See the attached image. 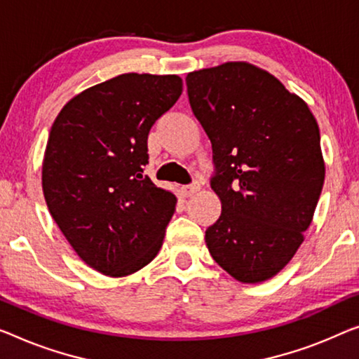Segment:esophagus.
Masks as SVG:
<instances>
[{
	"instance_id": "34e87169",
	"label": "esophagus",
	"mask_w": 359,
	"mask_h": 359,
	"mask_svg": "<svg viewBox=\"0 0 359 359\" xmlns=\"http://www.w3.org/2000/svg\"><path fill=\"white\" fill-rule=\"evenodd\" d=\"M200 189H201V185L198 184V182H195V184H191V185L182 187V191H184L185 196H191V195H195L196 191H200Z\"/></svg>"
}]
</instances>
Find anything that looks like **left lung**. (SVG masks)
<instances>
[{
  "mask_svg": "<svg viewBox=\"0 0 359 359\" xmlns=\"http://www.w3.org/2000/svg\"><path fill=\"white\" fill-rule=\"evenodd\" d=\"M190 106L212 143L222 211L206 229L212 259L242 283L279 274L311 226L325 177L316 117L245 61L189 72Z\"/></svg>",
  "mask_w": 359,
  "mask_h": 359,
  "instance_id": "1",
  "label": "left lung"
}]
</instances>
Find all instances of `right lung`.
Listing matches in <instances>:
<instances>
[{
	"label": "right lung",
	"instance_id": "add662e5",
	"mask_svg": "<svg viewBox=\"0 0 359 359\" xmlns=\"http://www.w3.org/2000/svg\"><path fill=\"white\" fill-rule=\"evenodd\" d=\"M182 95L175 74L128 72L64 104L41 164L48 210L77 256L126 277L161 250L177 198L143 177L148 133Z\"/></svg>",
	"mask_w": 359,
	"mask_h": 359
}]
</instances>
